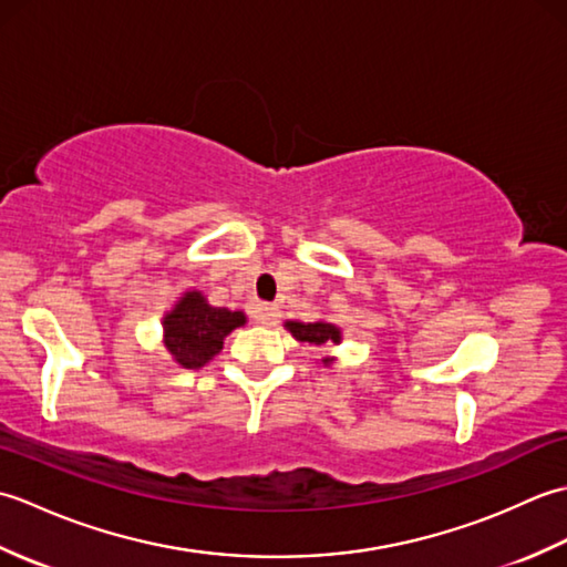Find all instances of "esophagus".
I'll return each instance as SVG.
<instances>
[{
    "mask_svg": "<svg viewBox=\"0 0 567 567\" xmlns=\"http://www.w3.org/2000/svg\"><path fill=\"white\" fill-rule=\"evenodd\" d=\"M277 319H280V309L275 305H258L256 309V321L262 323V327H275Z\"/></svg>",
    "mask_w": 567,
    "mask_h": 567,
    "instance_id": "1",
    "label": "esophagus"
}]
</instances>
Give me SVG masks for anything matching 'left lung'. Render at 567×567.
<instances>
[{"label":"left lung","mask_w":567,"mask_h":567,"mask_svg":"<svg viewBox=\"0 0 567 567\" xmlns=\"http://www.w3.org/2000/svg\"><path fill=\"white\" fill-rule=\"evenodd\" d=\"M285 329L292 333V339L299 343H311V346H327L333 343L339 346L343 341V331L331 323L329 319H317V321H285ZM336 363V358H321V365L329 368Z\"/></svg>","instance_id":"1"}]
</instances>
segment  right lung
Listing matches in <instances>:
<instances>
[{
	"label": "right lung",
	"instance_id": "1",
	"mask_svg": "<svg viewBox=\"0 0 567 567\" xmlns=\"http://www.w3.org/2000/svg\"><path fill=\"white\" fill-rule=\"evenodd\" d=\"M246 321V311L212 307L204 292L187 290L163 315V346L177 368L197 370L219 355L226 336Z\"/></svg>",
	"mask_w": 567,
	"mask_h": 567
}]
</instances>
